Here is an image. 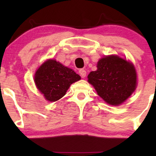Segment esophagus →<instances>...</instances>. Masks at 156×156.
<instances>
[{"label":"esophagus","mask_w":156,"mask_h":156,"mask_svg":"<svg viewBox=\"0 0 156 156\" xmlns=\"http://www.w3.org/2000/svg\"><path fill=\"white\" fill-rule=\"evenodd\" d=\"M79 74H80V75H81V78H84L86 77L87 72H86V71L84 70V69H79Z\"/></svg>","instance_id":"1"}]
</instances>
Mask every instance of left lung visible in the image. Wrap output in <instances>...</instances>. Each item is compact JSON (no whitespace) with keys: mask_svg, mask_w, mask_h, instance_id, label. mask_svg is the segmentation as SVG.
Returning <instances> with one entry per match:
<instances>
[{"mask_svg":"<svg viewBox=\"0 0 156 156\" xmlns=\"http://www.w3.org/2000/svg\"><path fill=\"white\" fill-rule=\"evenodd\" d=\"M97 67V70L90 72L87 81L108 104L119 106L136 90V69L127 59L115 55L106 56L98 61Z\"/></svg>","mask_w":156,"mask_h":156,"instance_id":"obj_1","label":"left lung"}]
</instances>
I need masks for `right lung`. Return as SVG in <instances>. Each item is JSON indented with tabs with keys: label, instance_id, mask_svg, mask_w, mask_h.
<instances>
[{
	"label": "right lung",
	"instance_id": "add662e5",
	"mask_svg": "<svg viewBox=\"0 0 156 156\" xmlns=\"http://www.w3.org/2000/svg\"><path fill=\"white\" fill-rule=\"evenodd\" d=\"M80 79V75L72 69L55 59L45 61L36 71L34 78L36 87L50 102L62 98L71 84Z\"/></svg>",
	"mask_w": 156,
	"mask_h": 156
}]
</instances>
